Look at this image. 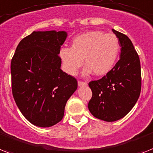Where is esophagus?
I'll return each instance as SVG.
<instances>
[{
    "instance_id": "esophagus-1",
    "label": "esophagus",
    "mask_w": 153,
    "mask_h": 153,
    "mask_svg": "<svg viewBox=\"0 0 153 153\" xmlns=\"http://www.w3.org/2000/svg\"><path fill=\"white\" fill-rule=\"evenodd\" d=\"M78 84H79V86H85V85H87V83L85 82H82V81H79Z\"/></svg>"
}]
</instances>
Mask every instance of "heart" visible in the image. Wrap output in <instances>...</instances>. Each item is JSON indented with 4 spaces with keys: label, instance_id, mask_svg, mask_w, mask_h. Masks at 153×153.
Wrapping results in <instances>:
<instances>
[{
    "label": "heart",
    "instance_id": "b5f03b06",
    "mask_svg": "<svg viewBox=\"0 0 153 153\" xmlns=\"http://www.w3.org/2000/svg\"><path fill=\"white\" fill-rule=\"evenodd\" d=\"M120 52V43L114 33L102 30H89L75 36L71 48H62L59 56L64 69L71 75H75L83 64L85 67L83 74L94 73L103 76L115 65Z\"/></svg>",
    "mask_w": 153,
    "mask_h": 153
}]
</instances>
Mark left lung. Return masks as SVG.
I'll list each match as a JSON object with an SVG mask.
<instances>
[{
	"mask_svg": "<svg viewBox=\"0 0 153 153\" xmlns=\"http://www.w3.org/2000/svg\"><path fill=\"white\" fill-rule=\"evenodd\" d=\"M121 46L120 60L106 75L91 81L92 97L88 104L94 117L107 122L123 118L134 106L141 88L138 54L126 35L112 29Z\"/></svg>",
	"mask_w": 153,
	"mask_h": 153,
	"instance_id": "8db88e82",
	"label": "left lung"
}]
</instances>
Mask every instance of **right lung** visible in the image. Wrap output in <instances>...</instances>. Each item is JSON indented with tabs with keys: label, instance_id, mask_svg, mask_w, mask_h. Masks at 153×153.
I'll return each mask as SVG.
<instances>
[{
	"label": "right lung",
	"instance_id": "add662e5",
	"mask_svg": "<svg viewBox=\"0 0 153 153\" xmlns=\"http://www.w3.org/2000/svg\"><path fill=\"white\" fill-rule=\"evenodd\" d=\"M65 31H33L20 41L11 62L12 91L30 123L49 127L63 119L78 82L60 69Z\"/></svg>",
	"mask_w": 153,
	"mask_h": 153
}]
</instances>
